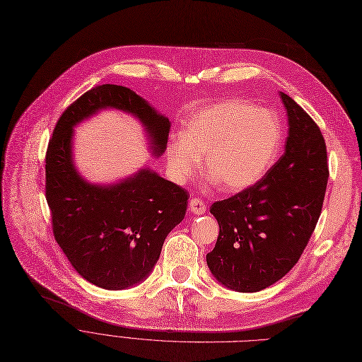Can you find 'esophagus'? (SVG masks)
Listing matches in <instances>:
<instances>
[{
	"mask_svg": "<svg viewBox=\"0 0 362 362\" xmlns=\"http://www.w3.org/2000/svg\"><path fill=\"white\" fill-rule=\"evenodd\" d=\"M188 208H190L192 214H194V215H203L206 212L204 202H202L200 199H196V197H193L190 200V204H188Z\"/></svg>",
	"mask_w": 362,
	"mask_h": 362,
	"instance_id": "34e87169",
	"label": "esophagus"
}]
</instances>
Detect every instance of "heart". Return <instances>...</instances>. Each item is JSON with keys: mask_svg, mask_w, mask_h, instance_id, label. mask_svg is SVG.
Masks as SVG:
<instances>
[{"mask_svg": "<svg viewBox=\"0 0 362 362\" xmlns=\"http://www.w3.org/2000/svg\"><path fill=\"white\" fill-rule=\"evenodd\" d=\"M182 140L166 148V162L178 182L190 180L204 158V172L223 192L238 193L259 182L277 158L281 127L274 113L231 100L196 112Z\"/></svg>", "mask_w": 362, "mask_h": 362, "instance_id": "obj_1", "label": "heart"}]
</instances>
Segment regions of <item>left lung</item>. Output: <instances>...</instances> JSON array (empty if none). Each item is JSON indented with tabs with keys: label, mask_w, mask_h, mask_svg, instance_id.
<instances>
[{
	"label": "left lung",
	"mask_w": 362,
	"mask_h": 362,
	"mask_svg": "<svg viewBox=\"0 0 362 362\" xmlns=\"http://www.w3.org/2000/svg\"><path fill=\"white\" fill-rule=\"evenodd\" d=\"M280 95L288 117L283 156L259 182L211 206L219 235L206 262L222 286L243 293L267 288L296 265L329 181L318 125L293 98Z\"/></svg>",
	"instance_id": "1"
}]
</instances>
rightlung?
I'll list each match as a JSON object with an SVG mask.
<instances>
[{
	"label": "right lung",
	"mask_w": 362,
	"mask_h": 362,
	"mask_svg": "<svg viewBox=\"0 0 362 362\" xmlns=\"http://www.w3.org/2000/svg\"><path fill=\"white\" fill-rule=\"evenodd\" d=\"M131 113L154 156L166 150L169 119L132 90L105 83L82 94L54 128L45 154V197L56 242L82 279L107 290L146 280L166 235L184 219L188 193L148 168L110 185L83 180L74 163V127L101 109Z\"/></svg>",
	"instance_id": "1"
}]
</instances>
